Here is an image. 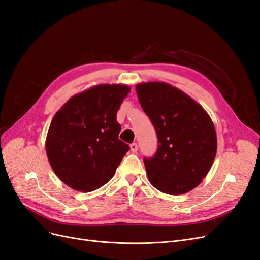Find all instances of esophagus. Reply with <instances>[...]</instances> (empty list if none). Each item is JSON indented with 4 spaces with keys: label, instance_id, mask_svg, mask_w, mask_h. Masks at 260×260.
Returning <instances> with one entry per match:
<instances>
[{
    "label": "esophagus",
    "instance_id": "1",
    "mask_svg": "<svg viewBox=\"0 0 260 260\" xmlns=\"http://www.w3.org/2000/svg\"><path fill=\"white\" fill-rule=\"evenodd\" d=\"M130 149H131L132 153H137L138 152V144L137 143H132L130 145Z\"/></svg>",
    "mask_w": 260,
    "mask_h": 260
}]
</instances>
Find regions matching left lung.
<instances>
[{"mask_svg": "<svg viewBox=\"0 0 260 260\" xmlns=\"http://www.w3.org/2000/svg\"><path fill=\"white\" fill-rule=\"evenodd\" d=\"M136 90L158 139L155 155L144 158L149 182L170 195L190 192L216 157L214 122L198 102L166 82L139 83Z\"/></svg>", "mask_w": 260, "mask_h": 260, "instance_id": "obj_1", "label": "left lung"}]
</instances>
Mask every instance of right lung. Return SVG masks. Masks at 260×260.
I'll list each match as a JSON object with an SVG mask.
<instances>
[{
  "instance_id": "obj_1",
  "label": "right lung",
  "mask_w": 260,
  "mask_h": 260,
  "mask_svg": "<svg viewBox=\"0 0 260 260\" xmlns=\"http://www.w3.org/2000/svg\"><path fill=\"white\" fill-rule=\"evenodd\" d=\"M130 88L98 84L76 94L53 117L45 140L52 169L76 191L91 192L115 175L129 145L118 139L116 115Z\"/></svg>"
}]
</instances>
